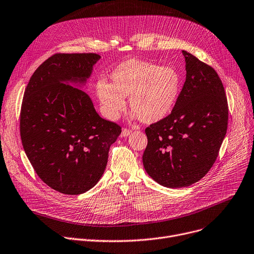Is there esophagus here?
Returning <instances> with one entry per match:
<instances>
[{"label":"esophagus","mask_w":254,"mask_h":254,"mask_svg":"<svg viewBox=\"0 0 254 254\" xmlns=\"http://www.w3.org/2000/svg\"><path fill=\"white\" fill-rule=\"evenodd\" d=\"M132 131L130 130V129H128V128H123V131H122V136L123 137H127V136H129V134L131 133Z\"/></svg>","instance_id":"esophagus-1"}]
</instances>
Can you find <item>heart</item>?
<instances>
[{"instance_id": "heart-1", "label": "heart", "mask_w": 254, "mask_h": 254, "mask_svg": "<svg viewBox=\"0 0 254 254\" xmlns=\"http://www.w3.org/2000/svg\"><path fill=\"white\" fill-rule=\"evenodd\" d=\"M111 83L97 82V95L105 116L117 120L129 97L133 116L145 124H154L175 108L181 92V76L171 66H159L145 60L130 59L111 72Z\"/></svg>"}]
</instances>
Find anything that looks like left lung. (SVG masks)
<instances>
[{
	"mask_svg": "<svg viewBox=\"0 0 254 254\" xmlns=\"http://www.w3.org/2000/svg\"><path fill=\"white\" fill-rule=\"evenodd\" d=\"M186 80L171 114L146 127L147 174L167 188L203 178L218 155L228 128V101L211 66L183 51Z\"/></svg>",
	"mask_w": 254,
	"mask_h": 254,
	"instance_id": "8db88e82",
	"label": "left lung"
}]
</instances>
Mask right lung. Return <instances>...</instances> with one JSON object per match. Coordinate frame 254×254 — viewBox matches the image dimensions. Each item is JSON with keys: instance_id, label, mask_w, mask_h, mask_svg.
<instances>
[{"instance_id": "1", "label": "right lung", "mask_w": 254, "mask_h": 254, "mask_svg": "<svg viewBox=\"0 0 254 254\" xmlns=\"http://www.w3.org/2000/svg\"><path fill=\"white\" fill-rule=\"evenodd\" d=\"M95 53H57L31 75L20 111V137L33 170L66 195L89 191L102 177L122 127L100 117L91 98L68 82L84 83Z\"/></svg>"}]
</instances>
